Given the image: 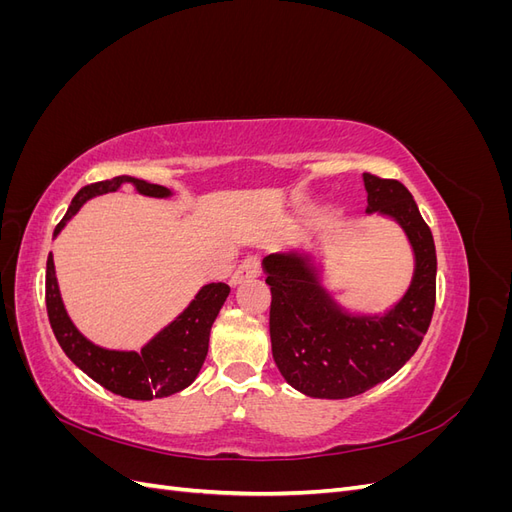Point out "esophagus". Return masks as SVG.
<instances>
[{"label": "esophagus", "mask_w": 512, "mask_h": 512, "mask_svg": "<svg viewBox=\"0 0 512 512\" xmlns=\"http://www.w3.org/2000/svg\"><path fill=\"white\" fill-rule=\"evenodd\" d=\"M260 275V260L258 256H247L241 260V265L235 269L230 277V284H241L245 280H250V277H258Z\"/></svg>", "instance_id": "1"}]
</instances>
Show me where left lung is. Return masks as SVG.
<instances>
[{"label":"left lung","mask_w":512,"mask_h":512,"mask_svg":"<svg viewBox=\"0 0 512 512\" xmlns=\"http://www.w3.org/2000/svg\"><path fill=\"white\" fill-rule=\"evenodd\" d=\"M367 213L393 218L414 250L408 292L384 316H352L320 286L312 260L269 254L262 260L271 286L269 331L277 369L294 389L320 399L369 391L421 346L436 307V245L412 194L397 179L363 175Z\"/></svg>","instance_id":"left-lung-1"}]
</instances>
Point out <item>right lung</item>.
Wrapping results in <instances>:
<instances>
[{"label":"right lung","instance_id":"right-lung-1","mask_svg":"<svg viewBox=\"0 0 512 512\" xmlns=\"http://www.w3.org/2000/svg\"><path fill=\"white\" fill-rule=\"evenodd\" d=\"M123 183H132L136 192L145 196H170V190L164 185L147 183L128 175L85 185L72 198L68 213L55 228V235H59V230L89 198L115 192ZM228 292L230 288L224 282L200 288L196 299L183 309V314H179L177 320L170 322L166 329L153 337L141 352L106 350L91 344L72 324L59 294L53 256L49 254V260H46V312H49L51 329L61 350L91 380H96L111 393L128 399L147 401L153 397H168L194 382L209 350L211 324L218 318Z\"/></svg>","mask_w":512,"mask_h":512}]
</instances>
